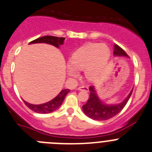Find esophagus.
Instances as JSON below:
<instances>
[{
  "label": "esophagus",
  "instance_id": "1",
  "mask_svg": "<svg viewBox=\"0 0 152 152\" xmlns=\"http://www.w3.org/2000/svg\"><path fill=\"white\" fill-rule=\"evenodd\" d=\"M78 90H79V91H88V88L86 86H79V87H78Z\"/></svg>",
  "mask_w": 152,
  "mask_h": 152
}]
</instances>
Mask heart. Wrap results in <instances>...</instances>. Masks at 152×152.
<instances>
[{
  "instance_id": "1",
  "label": "heart",
  "mask_w": 152,
  "mask_h": 152,
  "mask_svg": "<svg viewBox=\"0 0 152 152\" xmlns=\"http://www.w3.org/2000/svg\"><path fill=\"white\" fill-rule=\"evenodd\" d=\"M110 56V49L104 44H88L83 46L69 57L68 73L71 76H76L78 70L84 69L85 75L88 79H98L105 73Z\"/></svg>"
}]
</instances>
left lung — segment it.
<instances>
[{
    "label": "left lung",
    "instance_id": "left-lung-1",
    "mask_svg": "<svg viewBox=\"0 0 152 152\" xmlns=\"http://www.w3.org/2000/svg\"><path fill=\"white\" fill-rule=\"evenodd\" d=\"M113 54H114V55L117 56L128 57L124 49L121 48L117 45H114ZM132 90L130 91L128 97L123 102L118 104L109 105L105 104L103 102H102V101H100L98 97L97 96L96 91H95L94 86H90L89 98L88 99L87 103L83 106V112L88 117L95 120H107L110 118H112L124 109L125 105L126 104L127 102L129 101L131 95H132Z\"/></svg>",
    "mask_w": 152,
    "mask_h": 152
}]
</instances>
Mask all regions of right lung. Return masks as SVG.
Listing matches in <instances>:
<instances>
[{
	"label": "right lung",
	"instance_id": "1",
	"mask_svg": "<svg viewBox=\"0 0 152 152\" xmlns=\"http://www.w3.org/2000/svg\"><path fill=\"white\" fill-rule=\"evenodd\" d=\"M65 40V38L62 37H55L51 36V35H47V36L40 37L39 39H35V40L32 41L29 44L34 43H47L52 45L57 48H59L61 45L64 44V41ZM69 92V89H64L59 93V95L57 97L52 99L50 102L47 103L42 104H32L28 102L24 101L25 104L28 107V108L33 110L34 112L39 113H48L50 112L54 111L57 110L58 107L61 105V104L64 102V98L66 97L68 93Z\"/></svg>",
	"mask_w": 152,
	"mask_h": 152
}]
</instances>
